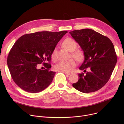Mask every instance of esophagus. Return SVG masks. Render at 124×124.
Returning <instances> with one entry per match:
<instances>
[{
  "label": "esophagus",
  "instance_id": "obj_1",
  "mask_svg": "<svg viewBox=\"0 0 124 124\" xmlns=\"http://www.w3.org/2000/svg\"><path fill=\"white\" fill-rule=\"evenodd\" d=\"M64 73H65V74H66L67 75L69 76V75H71L73 73H72V72H64Z\"/></svg>",
  "mask_w": 124,
  "mask_h": 124
}]
</instances>
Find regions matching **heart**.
Instances as JSON below:
<instances>
[{"label":"heart","mask_w":124,"mask_h":124,"mask_svg":"<svg viewBox=\"0 0 124 124\" xmlns=\"http://www.w3.org/2000/svg\"><path fill=\"white\" fill-rule=\"evenodd\" d=\"M63 46L68 51L71 52L70 57L75 58L78 62H81L84 58V54L82 51L80 50H76L78 46L77 42L72 38H68L64 40L62 43ZM57 48H54L51 54V58L52 59H56ZM77 65L76 61L72 58L68 60H63L59 62L55 66V68L56 70L60 71L69 72Z\"/></svg>","instance_id":"b5f03b06"}]
</instances>
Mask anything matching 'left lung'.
I'll use <instances>...</instances> for the list:
<instances>
[{
    "mask_svg": "<svg viewBox=\"0 0 124 124\" xmlns=\"http://www.w3.org/2000/svg\"><path fill=\"white\" fill-rule=\"evenodd\" d=\"M69 33L84 52V60L79 69L86 73L78 74V80L73 86L84 93L98 91L108 82L116 64L113 44L108 37L91 29ZM88 67L89 72L85 70Z\"/></svg>",
    "mask_w": 124,
    "mask_h": 124,
    "instance_id": "8db88e82",
    "label": "left lung"
}]
</instances>
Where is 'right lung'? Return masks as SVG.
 <instances>
[{
	"label": "right lung",
	"mask_w": 124,
	"mask_h": 124,
	"mask_svg": "<svg viewBox=\"0 0 124 124\" xmlns=\"http://www.w3.org/2000/svg\"><path fill=\"white\" fill-rule=\"evenodd\" d=\"M67 31L37 32L23 35L11 49L7 65L12 78L23 90L38 93L52 82L55 72L50 70L51 54ZM47 61L48 63H46ZM42 63L45 70L38 69Z\"/></svg>",
	"instance_id": "obj_1"
}]
</instances>
